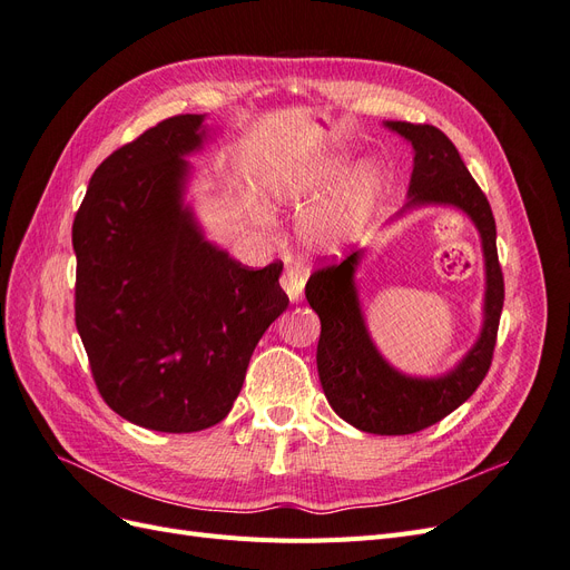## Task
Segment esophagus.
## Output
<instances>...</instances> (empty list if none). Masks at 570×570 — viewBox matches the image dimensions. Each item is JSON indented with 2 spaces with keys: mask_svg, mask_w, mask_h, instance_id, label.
I'll use <instances>...</instances> for the list:
<instances>
[{
  "mask_svg": "<svg viewBox=\"0 0 570 570\" xmlns=\"http://www.w3.org/2000/svg\"><path fill=\"white\" fill-rule=\"evenodd\" d=\"M304 281H306V273L299 266H292L285 264V271L281 275V285L287 292L289 302H299L302 299V292H304Z\"/></svg>",
  "mask_w": 570,
  "mask_h": 570,
  "instance_id": "34e87169",
  "label": "esophagus"
}]
</instances>
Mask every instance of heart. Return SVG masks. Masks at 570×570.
I'll use <instances>...</instances> for the list:
<instances>
[{
	"mask_svg": "<svg viewBox=\"0 0 570 570\" xmlns=\"http://www.w3.org/2000/svg\"><path fill=\"white\" fill-rule=\"evenodd\" d=\"M381 185H383L381 166L377 164L361 166L354 174V178L342 187V193L331 209L308 223L306 228L308 239L316 245H327L333 243V239L347 235L356 223H361L368 216L377 193H381ZM318 187H321V178L316 174H306L299 180L273 178L268 183L266 197L273 204H297L302 199L314 197L318 193Z\"/></svg>",
	"mask_w": 570,
	"mask_h": 570,
	"instance_id": "heart-1",
	"label": "heart"
}]
</instances>
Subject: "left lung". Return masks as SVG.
Listing matches in <instances>:
<instances>
[{"label":"left lung","mask_w":570,"mask_h":570,"mask_svg":"<svg viewBox=\"0 0 570 570\" xmlns=\"http://www.w3.org/2000/svg\"><path fill=\"white\" fill-rule=\"evenodd\" d=\"M385 126L413 147L409 202L396 216L416 206L446 204L456 206L475 223L485 256L480 337L450 373L438 377L404 375L375 350L361 314L354 283L361 252H352L340 264L318 268L304 292L321 318L318 377L337 416L364 433L411 435L459 409L488 375L504 306V275L497 256V226L490 202L450 137L435 126H416L406 120H387Z\"/></svg>","instance_id":"8db88e82"}]
</instances>
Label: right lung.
Segmentation results:
<instances>
[{
    "mask_svg": "<svg viewBox=\"0 0 570 570\" xmlns=\"http://www.w3.org/2000/svg\"><path fill=\"white\" fill-rule=\"evenodd\" d=\"M202 114L166 118L97 166L73 220L76 327L118 416L197 433L228 416L252 352L289 299L283 264L243 266L183 202Z\"/></svg>",
    "mask_w": 570,
    "mask_h": 570,
    "instance_id": "1",
    "label": "right lung"
}]
</instances>
